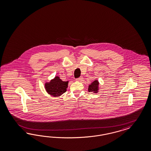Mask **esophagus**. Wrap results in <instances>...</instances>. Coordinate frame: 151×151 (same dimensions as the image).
<instances>
[{"mask_svg":"<svg viewBox=\"0 0 151 151\" xmlns=\"http://www.w3.org/2000/svg\"><path fill=\"white\" fill-rule=\"evenodd\" d=\"M83 78L82 77H79L78 78L76 79V81H79V82H82V81H83Z\"/></svg>","mask_w":151,"mask_h":151,"instance_id":"obj_1","label":"esophagus"}]
</instances>
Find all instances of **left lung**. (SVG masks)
Returning <instances> with one entry per match:
<instances>
[{
  "label": "left lung",
  "instance_id": "left-lung-1",
  "mask_svg": "<svg viewBox=\"0 0 151 151\" xmlns=\"http://www.w3.org/2000/svg\"><path fill=\"white\" fill-rule=\"evenodd\" d=\"M88 92H92L93 93H96L99 91V82L98 80L95 79L89 85L88 88Z\"/></svg>",
  "mask_w": 151,
  "mask_h": 151
}]
</instances>
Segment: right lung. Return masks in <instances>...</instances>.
Masks as SVG:
<instances>
[{"label": "right lung", "mask_w": 151, "mask_h": 151, "mask_svg": "<svg viewBox=\"0 0 151 151\" xmlns=\"http://www.w3.org/2000/svg\"><path fill=\"white\" fill-rule=\"evenodd\" d=\"M69 81H63L56 76L50 82L45 83V88L46 92L49 95L58 97L63 95L66 91Z\"/></svg>", "instance_id": "right-lung-1"}]
</instances>
